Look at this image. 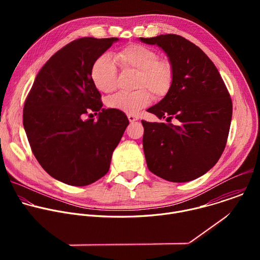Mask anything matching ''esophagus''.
I'll return each instance as SVG.
<instances>
[{
    "label": "esophagus",
    "mask_w": 260,
    "mask_h": 260,
    "mask_svg": "<svg viewBox=\"0 0 260 260\" xmlns=\"http://www.w3.org/2000/svg\"><path fill=\"white\" fill-rule=\"evenodd\" d=\"M127 118H128L129 122H135V121H137L139 119V117L135 116V115H127Z\"/></svg>",
    "instance_id": "obj_1"
}]
</instances>
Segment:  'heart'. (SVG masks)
I'll return each instance as SVG.
<instances>
[{
    "label": "heart",
    "mask_w": 260,
    "mask_h": 260,
    "mask_svg": "<svg viewBox=\"0 0 260 260\" xmlns=\"http://www.w3.org/2000/svg\"><path fill=\"white\" fill-rule=\"evenodd\" d=\"M115 60L122 70L139 73L136 87L140 89L110 96L107 100L109 108L134 115L151 103V93L145 87L157 96H162L169 91L173 79L172 64L167 58L158 57L154 49L132 44L118 51ZM91 78L100 91H114L117 83V67L114 59L109 54L98 57L91 68Z\"/></svg>",
    "instance_id": "heart-1"
}]
</instances>
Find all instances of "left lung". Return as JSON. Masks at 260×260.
<instances>
[{"label":"left lung","mask_w":260,"mask_h":260,"mask_svg":"<svg viewBox=\"0 0 260 260\" xmlns=\"http://www.w3.org/2000/svg\"><path fill=\"white\" fill-rule=\"evenodd\" d=\"M140 41L160 47L173 69L168 93L147 111L168 122L180 121L175 125L142 120L147 167L171 182L194 180L224 151L233 116L231 95L213 61L183 37L167 34Z\"/></svg>","instance_id":"8db88e82"}]
</instances>
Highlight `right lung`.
<instances>
[{
    "label": "right lung",
    "instance_id": "obj_1",
    "mask_svg": "<svg viewBox=\"0 0 260 260\" xmlns=\"http://www.w3.org/2000/svg\"><path fill=\"white\" fill-rule=\"evenodd\" d=\"M118 38L84 37L54 53L37 75L23 107L31 151L54 179L85 186L109 169L129 121L121 111L103 109L91 68ZM90 110L98 120H83Z\"/></svg>",
    "mask_w": 260,
    "mask_h": 260
}]
</instances>
